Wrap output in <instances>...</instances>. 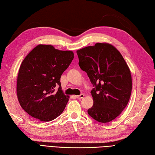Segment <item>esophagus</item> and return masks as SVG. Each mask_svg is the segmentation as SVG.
Returning <instances> with one entry per match:
<instances>
[{"instance_id": "obj_1", "label": "esophagus", "mask_w": 155, "mask_h": 155, "mask_svg": "<svg viewBox=\"0 0 155 155\" xmlns=\"http://www.w3.org/2000/svg\"><path fill=\"white\" fill-rule=\"evenodd\" d=\"M84 97V94H80V96H75V97H76V98H78V99H81V98H83V97Z\"/></svg>"}]
</instances>
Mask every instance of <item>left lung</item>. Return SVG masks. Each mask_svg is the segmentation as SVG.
<instances>
[{"label":"left lung","instance_id":"left-lung-1","mask_svg":"<svg viewBox=\"0 0 155 155\" xmlns=\"http://www.w3.org/2000/svg\"><path fill=\"white\" fill-rule=\"evenodd\" d=\"M79 65L86 71L94 88L91 91L94 104L88 109L91 118L109 122L127 106L132 91L128 66L118 50L106 43H97L77 51Z\"/></svg>","mask_w":155,"mask_h":155}]
</instances>
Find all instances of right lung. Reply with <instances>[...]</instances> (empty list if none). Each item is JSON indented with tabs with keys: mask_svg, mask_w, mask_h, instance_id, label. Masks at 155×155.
Masks as SVG:
<instances>
[{
	"mask_svg": "<svg viewBox=\"0 0 155 155\" xmlns=\"http://www.w3.org/2000/svg\"><path fill=\"white\" fill-rule=\"evenodd\" d=\"M74 58L73 51L41 44L25 57L17 82L18 100L25 112L43 122L51 121L61 114L69 97L63 92L60 79ZM57 86L59 87L55 91Z\"/></svg>",
	"mask_w": 155,
	"mask_h": 155,
	"instance_id": "add662e5",
	"label": "right lung"
}]
</instances>
